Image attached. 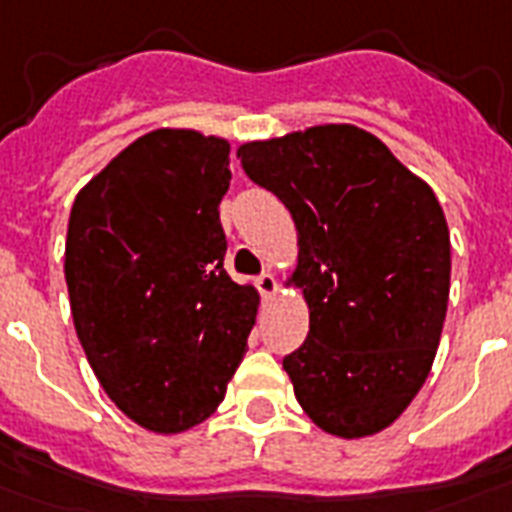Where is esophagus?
Returning a JSON list of instances; mask_svg holds the SVG:
<instances>
[{
  "instance_id": "obj_1",
  "label": "esophagus",
  "mask_w": 512,
  "mask_h": 512,
  "mask_svg": "<svg viewBox=\"0 0 512 512\" xmlns=\"http://www.w3.org/2000/svg\"><path fill=\"white\" fill-rule=\"evenodd\" d=\"M255 284H257V290L263 292V298H273V295L279 292V282H276V276H273V273H263V276H257Z\"/></svg>"
}]
</instances>
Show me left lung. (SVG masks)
<instances>
[{
	"label": "left lung",
	"mask_w": 512,
	"mask_h": 512,
	"mask_svg": "<svg viewBox=\"0 0 512 512\" xmlns=\"http://www.w3.org/2000/svg\"><path fill=\"white\" fill-rule=\"evenodd\" d=\"M298 228L308 335L284 357L300 408L335 438L386 429L427 381L451 290V236L432 187L351 123L239 147Z\"/></svg>",
	"instance_id": "obj_1"
}]
</instances>
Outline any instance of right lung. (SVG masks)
<instances>
[{"label": "right lung", "mask_w": 512, "mask_h": 512, "mask_svg": "<svg viewBox=\"0 0 512 512\" xmlns=\"http://www.w3.org/2000/svg\"><path fill=\"white\" fill-rule=\"evenodd\" d=\"M230 144L193 128L139 136L77 193L64 273L77 338L109 400L177 435L217 411L260 295L222 268Z\"/></svg>", "instance_id": "add662e5"}]
</instances>
